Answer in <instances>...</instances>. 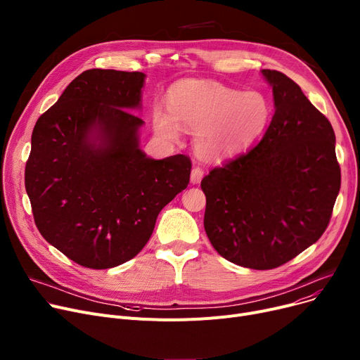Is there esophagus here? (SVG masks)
I'll return each instance as SVG.
<instances>
[{"label":"esophagus","instance_id":"34e87169","mask_svg":"<svg viewBox=\"0 0 360 360\" xmlns=\"http://www.w3.org/2000/svg\"><path fill=\"white\" fill-rule=\"evenodd\" d=\"M202 175H204V170L200 166L193 167V170H191V184H198L202 179Z\"/></svg>","mask_w":360,"mask_h":360}]
</instances>
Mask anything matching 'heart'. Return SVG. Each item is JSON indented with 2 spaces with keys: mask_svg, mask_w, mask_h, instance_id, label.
<instances>
[{
  "mask_svg": "<svg viewBox=\"0 0 360 360\" xmlns=\"http://www.w3.org/2000/svg\"><path fill=\"white\" fill-rule=\"evenodd\" d=\"M169 110H153L160 137L175 141L181 125L194 132L197 153L205 159L235 156L252 146L271 118L270 101L259 91H240L210 80H182L167 94Z\"/></svg>",
  "mask_w": 360,
  "mask_h": 360,
  "instance_id": "heart-1",
  "label": "heart"
}]
</instances>
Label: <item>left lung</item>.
<instances>
[{
    "mask_svg": "<svg viewBox=\"0 0 360 360\" xmlns=\"http://www.w3.org/2000/svg\"><path fill=\"white\" fill-rule=\"evenodd\" d=\"M274 115L261 141L201 181L204 229L228 261L271 270L305 251L330 223L342 174L335 136L286 74L261 70Z\"/></svg>",
    "mask_w": 360,
    "mask_h": 360,
    "instance_id": "8db88e82",
    "label": "left lung"
}]
</instances>
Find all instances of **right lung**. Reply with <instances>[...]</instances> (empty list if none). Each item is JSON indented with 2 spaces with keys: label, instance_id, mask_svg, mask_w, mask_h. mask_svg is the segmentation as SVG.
<instances>
[{
  "label": "right lung",
  "instance_id": "add662e5",
  "mask_svg": "<svg viewBox=\"0 0 360 360\" xmlns=\"http://www.w3.org/2000/svg\"><path fill=\"white\" fill-rule=\"evenodd\" d=\"M146 75L93 68L75 77L32 132L25 185L41 235L83 267L134 258L163 207L188 186L191 160L139 147Z\"/></svg>",
  "mask_w": 360,
  "mask_h": 360
}]
</instances>
